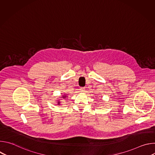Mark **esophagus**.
Listing matches in <instances>:
<instances>
[{"label": "esophagus", "instance_id": "esophagus-1", "mask_svg": "<svg viewBox=\"0 0 155 155\" xmlns=\"http://www.w3.org/2000/svg\"><path fill=\"white\" fill-rule=\"evenodd\" d=\"M80 91L81 92H82V93H84V91H85V87H81L80 89Z\"/></svg>", "mask_w": 155, "mask_h": 155}]
</instances>
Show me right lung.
<instances>
[{
  "label": "right lung",
  "instance_id": "1",
  "mask_svg": "<svg viewBox=\"0 0 155 155\" xmlns=\"http://www.w3.org/2000/svg\"><path fill=\"white\" fill-rule=\"evenodd\" d=\"M62 98H65V97H67V96H66V95H64V96H62ZM58 105L60 104V102H58Z\"/></svg>",
  "mask_w": 155,
  "mask_h": 155
}]
</instances>
